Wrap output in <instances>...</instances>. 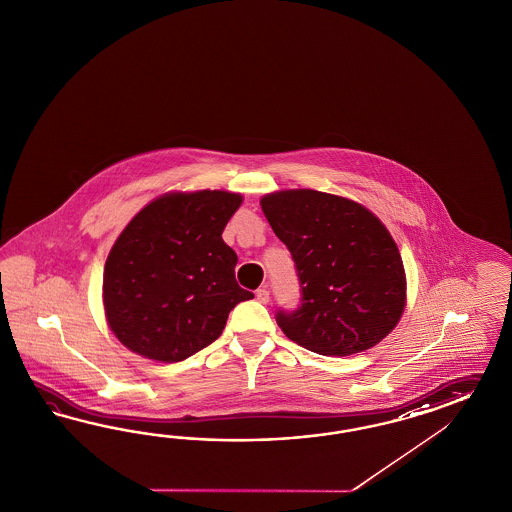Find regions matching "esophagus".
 <instances>
[{
    "label": "esophagus",
    "instance_id": "34e87169",
    "mask_svg": "<svg viewBox=\"0 0 512 512\" xmlns=\"http://www.w3.org/2000/svg\"><path fill=\"white\" fill-rule=\"evenodd\" d=\"M255 298H257V302H261V304H268L270 302V291L263 287V289H259V291L255 292Z\"/></svg>",
    "mask_w": 512,
    "mask_h": 512
}]
</instances>
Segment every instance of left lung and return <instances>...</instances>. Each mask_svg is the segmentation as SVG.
<instances>
[{"instance_id":"8db88e82","label":"left lung","mask_w":512,"mask_h":512,"mask_svg":"<svg viewBox=\"0 0 512 512\" xmlns=\"http://www.w3.org/2000/svg\"><path fill=\"white\" fill-rule=\"evenodd\" d=\"M261 208L296 263L302 305L277 324L296 345L350 356L378 345L406 307V272L386 225L348 197L309 188L261 197Z\"/></svg>"}]
</instances>
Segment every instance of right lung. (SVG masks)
I'll use <instances>...</instances> for the list:
<instances>
[{"label": "right lung", "mask_w": 512, "mask_h": 512, "mask_svg": "<svg viewBox=\"0 0 512 512\" xmlns=\"http://www.w3.org/2000/svg\"><path fill=\"white\" fill-rule=\"evenodd\" d=\"M242 201L227 190H173L128 221L102 279L106 322L121 345L147 360H186L253 298L238 287V257L221 238Z\"/></svg>", "instance_id": "right-lung-1"}]
</instances>
